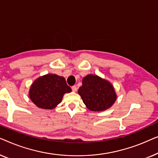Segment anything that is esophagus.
Returning a JSON list of instances; mask_svg holds the SVG:
<instances>
[{
    "mask_svg": "<svg viewBox=\"0 0 158 158\" xmlns=\"http://www.w3.org/2000/svg\"><path fill=\"white\" fill-rule=\"evenodd\" d=\"M72 91H73V92H77V86H73L72 87Z\"/></svg>",
    "mask_w": 158,
    "mask_h": 158,
    "instance_id": "1",
    "label": "esophagus"
}]
</instances>
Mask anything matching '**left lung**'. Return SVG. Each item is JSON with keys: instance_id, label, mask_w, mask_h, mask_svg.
Here are the masks:
<instances>
[{"instance_id": "obj_1", "label": "left lung", "mask_w": 158, "mask_h": 158, "mask_svg": "<svg viewBox=\"0 0 158 158\" xmlns=\"http://www.w3.org/2000/svg\"><path fill=\"white\" fill-rule=\"evenodd\" d=\"M78 94L86 107L96 112L110 108L117 99L114 89L110 82L94 74L84 77Z\"/></svg>"}]
</instances>
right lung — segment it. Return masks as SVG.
Masks as SVG:
<instances>
[{
  "instance_id": "add662e5",
  "label": "right lung",
  "mask_w": 158,
  "mask_h": 158,
  "mask_svg": "<svg viewBox=\"0 0 158 158\" xmlns=\"http://www.w3.org/2000/svg\"><path fill=\"white\" fill-rule=\"evenodd\" d=\"M72 92L64 77L46 74L36 79L31 86L29 97L38 107L52 110L61 102L65 93Z\"/></svg>"
}]
</instances>
